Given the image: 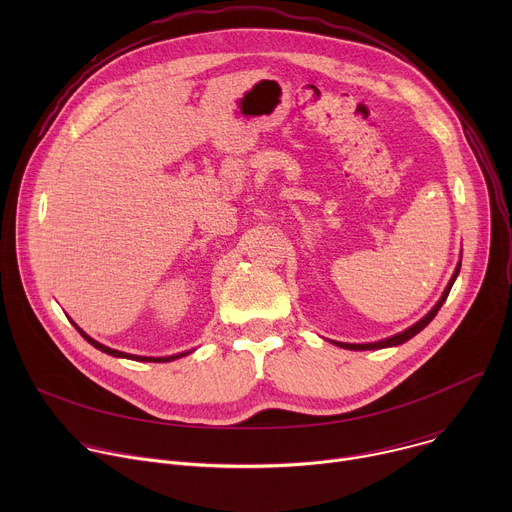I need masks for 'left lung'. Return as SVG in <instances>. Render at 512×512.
Returning a JSON list of instances; mask_svg holds the SVG:
<instances>
[{
	"label": "left lung",
	"mask_w": 512,
	"mask_h": 512,
	"mask_svg": "<svg viewBox=\"0 0 512 512\" xmlns=\"http://www.w3.org/2000/svg\"><path fill=\"white\" fill-rule=\"evenodd\" d=\"M460 267H462V261L458 263V267H456V271H454V275H452V279H450V283H448V287L444 289V294H442V298H440V302H437L429 312H427V316H423L419 322H415L411 328H407V330H403V332H399V334H395V336H391V338H385V340H379V342H369V344H348V342H334L336 346H340V348H348V350H377V348H387V346H399V344H403V342H407L409 338H413L417 332H421L433 318H435V314L440 312V308H442V304L446 302V298H448V294H450V289H452V285H454V281H456V277H458V273H460Z\"/></svg>",
	"instance_id": "8db88e82"
}]
</instances>
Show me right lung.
<instances>
[{"label": "right lung", "mask_w": 512, "mask_h": 512, "mask_svg": "<svg viewBox=\"0 0 512 512\" xmlns=\"http://www.w3.org/2000/svg\"><path fill=\"white\" fill-rule=\"evenodd\" d=\"M75 324V322H72ZM75 328L81 332V336L89 342V344H93L95 348H99L101 352H107V354H111V356H117V358H129V360H139V362H170V360H176V358H182V356H186V354H190V352H180V354H172V356H137V354H127V352H121V350H115V348H109V346H105V344H101V342H97V340H93L89 334H85L77 324H75Z\"/></svg>", "instance_id": "1"}]
</instances>
